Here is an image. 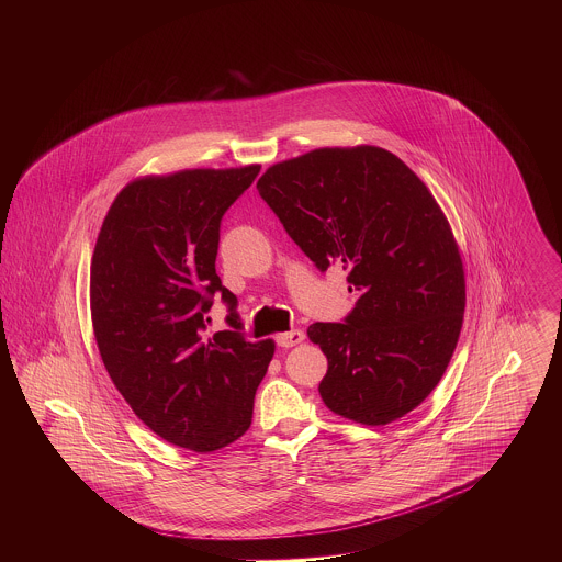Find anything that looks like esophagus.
<instances>
[{
    "instance_id": "obj_1",
    "label": "esophagus",
    "mask_w": 562,
    "mask_h": 562,
    "mask_svg": "<svg viewBox=\"0 0 562 562\" xmlns=\"http://www.w3.org/2000/svg\"><path fill=\"white\" fill-rule=\"evenodd\" d=\"M303 339H305L303 330H289V333L278 335V337H276V344H278L280 348H293V346H299Z\"/></svg>"
}]
</instances>
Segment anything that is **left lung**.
<instances>
[{
  "label": "left lung",
  "mask_w": 562,
  "mask_h": 562,
  "mask_svg": "<svg viewBox=\"0 0 562 562\" xmlns=\"http://www.w3.org/2000/svg\"><path fill=\"white\" fill-rule=\"evenodd\" d=\"M257 189L294 244L358 294L346 322L307 328L328 371L324 404L385 426L417 408L453 356L465 276L453 229L426 183L387 149L321 147L269 166Z\"/></svg>",
  "instance_id": "1"
}]
</instances>
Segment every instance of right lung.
Returning <instances> with one entry per match:
<instances>
[{"instance_id": "add662e5", "label": "right lung", "mask_w": 562, "mask_h": 562, "mask_svg": "<svg viewBox=\"0 0 562 562\" xmlns=\"http://www.w3.org/2000/svg\"><path fill=\"white\" fill-rule=\"evenodd\" d=\"M259 164L147 175L122 189L90 263V316L103 364L134 415L166 442L211 453L252 422L276 344L206 333L213 294L240 328L216 276L218 227Z\"/></svg>"}]
</instances>
